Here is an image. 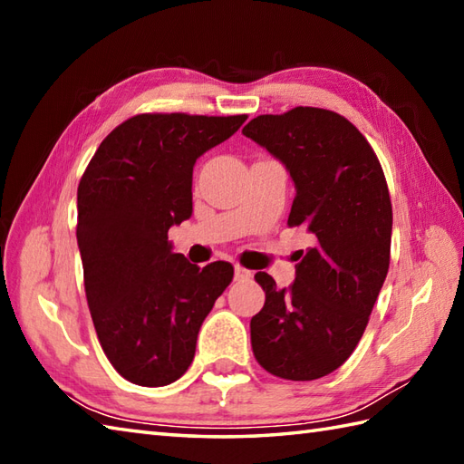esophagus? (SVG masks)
I'll return each instance as SVG.
<instances>
[{
    "instance_id": "obj_1",
    "label": "esophagus",
    "mask_w": 464,
    "mask_h": 464,
    "mask_svg": "<svg viewBox=\"0 0 464 464\" xmlns=\"http://www.w3.org/2000/svg\"><path fill=\"white\" fill-rule=\"evenodd\" d=\"M251 279V271L243 269L241 265H235V281H247Z\"/></svg>"
}]
</instances>
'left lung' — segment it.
<instances>
[{"mask_svg":"<svg viewBox=\"0 0 464 464\" xmlns=\"http://www.w3.org/2000/svg\"><path fill=\"white\" fill-rule=\"evenodd\" d=\"M243 135L289 171L297 195L287 223L313 241L299 251L289 287L279 289L267 273L255 275L265 304L251 319L253 354L275 377L321 379L351 357L387 277V181L362 133L329 110L259 115Z\"/></svg>","mask_w":464,"mask_h":464,"instance_id":"obj_1","label":"left lung"}]
</instances>
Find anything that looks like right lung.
I'll return each instance as SVG.
<instances>
[{
	"label": "right lung",
	"mask_w": 464,
	"mask_h": 464,
	"mask_svg": "<svg viewBox=\"0 0 464 464\" xmlns=\"http://www.w3.org/2000/svg\"><path fill=\"white\" fill-rule=\"evenodd\" d=\"M247 115L143 113L105 137L77 187V245L97 339L123 379L163 387L189 369L233 265L197 267L167 231L193 213V167Z\"/></svg>",
	"instance_id": "1"
}]
</instances>
